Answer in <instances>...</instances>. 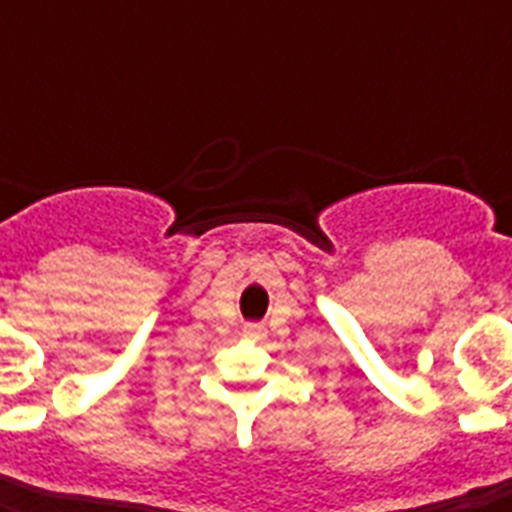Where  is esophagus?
Here are the masks:
<instances>
[{
	"instance_id": "obj_1",
	"label": "esophagus",
	"mask_w": 512,
	"mask_h": 512,
	"mask_svg": "<svg viewBox=\"0 0 512 512\" xmlns=\"http://www.w3.org/2000/svg\"><path fill=\"white\" fill-rule=\"evenodd\" d=\"M244 337L252 342L265 340V327H260V324H247V327H244Z\"/></svg>"
}]
</instances>
